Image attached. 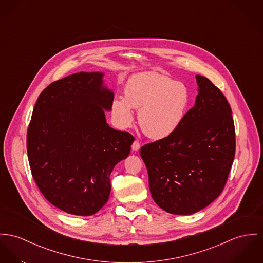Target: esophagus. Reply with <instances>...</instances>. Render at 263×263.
<instances>
[{"mask_svg":"<svg viewBox=\"0 0 263 263\" xmlns=\"http://www.w3.org/2000/svg\"><path fill=\"white\" fill-rule=\"evenodd\" d=\"M140 147H141V145H140V142L138 141V140H135V141L133 142V144L131 146L133 151H138L140 149Z\"/></svg>","mask_w":263,"mask_h":263,"instance_id":"34e87169","label":"esophagus"}]
</instances>
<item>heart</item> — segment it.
<instances>
[{"mask_svg": "<svg viewBox=\"0 0 263 263\" xmlns=\"http://www.w3.org/2000/svg\"><path fill=\"white\" fill-rule=\"evenodd\" d=\"M189 91L181 82L157 72H142L125 84L124 97H115L111 112L120 128L131 126L132 108L138 110V123L152 139L171 135L180 126L189 105Z\"/></svg>", "mask_w": 263, "mask_h": 263, "instance_id": "heart-1", "label": "heart"}]
</instances>
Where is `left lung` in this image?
<instances>
[{
  "label": "left lung",
  "mask_w": 263,
  "mask_h": 263,
  "mask_svg": "<svg viewBox=\"0 0 263 263\" xmlns=\"http://www.w3.org/2000/svg\"><path fill=\"white\" fill-rule=\"evenodd\" d=\"M198 95L168 137L145 144L140 155L152 198L176 215L195 213L222 192L235 156L230 105L206 77L196 75Z\"/></svg>",
  "instance_id": "8db88e82"
}]
</instances>
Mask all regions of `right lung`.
Segmentation results:
<instances>
[{"label": "right lung", "instance_id": "1", "mask_svg": "<svg viewBox=\"0 0 263 263\" xmlns=\"http://www.w3.org/2000/svg\"><path fill=\"white\" fill-rule=\"evenodd\" d=\"M103 73L80 72L45 88L27 131L33 178L43 196L61 210L95 214L108 201L110 174L131 150L134 137L111 128L113 92Z\"/></svg>", "mask_w": 263, "mask_h": 263}]
</instances>
